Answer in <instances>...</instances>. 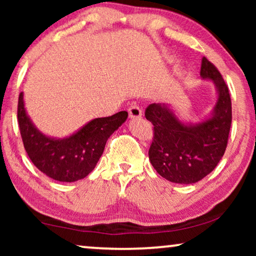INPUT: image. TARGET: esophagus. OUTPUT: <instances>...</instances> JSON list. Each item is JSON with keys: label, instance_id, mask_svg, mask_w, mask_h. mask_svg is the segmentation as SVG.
<instances>
[{"label": "esophagus", "instance_id": "1", "mask_svg": "<svg viewBox=\"0 0 256 256\" xmlns=\"http://www.w3.org/2000/svg\"><path fill=\"white\" fill-rule=\"evenodd\" d=\"M128 113H129V118H138L142 116L141 108H140L138 106H136V104H132V106L129 107Z\"/></svg>", "mask_w": 256, "mask_h": 256}]
</instances>
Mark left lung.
I'll return each mask as SVG.
<instances>
[{
  "label": "left lung",
  "mask_w": 256,
  "mask_h": 256,
  "mask_svg": "<svg viewBox=\"0 0 256 256\" xmlns=\"http://www.w3.org/2000/svg\"><path fill=\"white\" fill-rule=\"evenodd\" d=\"M200 76L213 80L218 90V100L208 120L186 126L160 104H149L144 112L154 126L149 160L157 172L172 183L192 184L208 176L218 166L228 142L232 124L228 87L218 68L205 57Z\"/></svg>",
  "instance_id": "left-lung-1"
}]
</instances>
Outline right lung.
<instances>
[{"label": "right lung", "instance_id": "1", "mask_svg": "<svg viewBox=\"0 0 256 256\" xmlns=\"http://www.w3.org/2000/svg\"><path fill=\"white\" fill-rule=\"evenodd\" d=\"M126 110L107 118H98L70 138H48L31 124L20 93L17 120L24 149L31 162L48 177L59 182H76L85 178L102 155L110 136L127 120Z\"/></svg>", "mask_w": 256, "mask_h": 256}]
</instances>
